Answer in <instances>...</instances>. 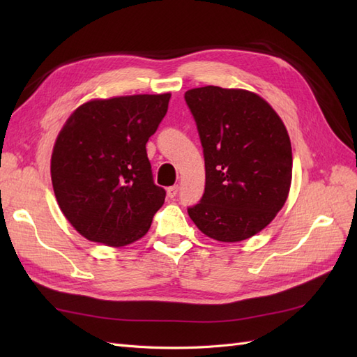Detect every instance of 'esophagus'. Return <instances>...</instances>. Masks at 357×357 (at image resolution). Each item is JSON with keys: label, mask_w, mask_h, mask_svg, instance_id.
Masks as SVG:
<instances>
[{"label": "esophagus", "mask_w": 357, "mask_h": 357, "mask_svg": "<svg viewBox=\"0 0 357 357\" xmlns=\"http://www.w3.org/2000/svg\"><path fill=\"white\" fill-rule=\"evenodd\" d=\"M177 193H178V186L176 185V186H171V188H168L167 189V195H168V198H176L177 197Z\"/></svg>", "instance_id": "34e87169"}]
</instances>
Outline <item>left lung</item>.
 Returning <instances> with one entry per match:
<instances>
[{
  "instance_id": "8db88e82",
  "label": "left lung",
  "mask_w": 357,
  "mask_h": 357,
  "mask_svg": "<svg viewBox=\"0 0 357 357\" xmlns=\"http://www.w3.org/2000/svg\"><path fill=\"white\" fill-rule=\"evenodd\" d=\"M205 160V190L188 208L213 240L236 243L271 223L291 181V146L282 119L261 96L219 86L185 93Z\"/></svg>"
}]
</instances>
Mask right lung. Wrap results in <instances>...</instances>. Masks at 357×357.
I'll return each mask as SVG.
<instances>
[{"mask_svg":"<svg viewBox=\"0 0 357 357\" xmlns=\"http://www.w3.org/2000/svg\"><path fill=\"white\" fill-rule=\"evenodd\" d=\"M171 93L93 100L61 129L50 174L59 208L84 238L112 247L147 234L165 201L146 144L168 110Z\"/></svg>","mask_w":357,"mask_h":357,"instance_id":"obj_1","label":"right lung"}]
</instances>
